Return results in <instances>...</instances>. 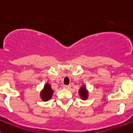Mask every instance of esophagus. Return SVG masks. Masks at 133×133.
I'll use <instances>...</instances> for the list:
<instances>
[{
  "instance_id": "34e87169",
  "label": "esophagus",
  "mask_w": 133,
  "mask_h": 133,
  "mask_svg": "<svg viewBox=\"0 0 133 133\" xmlns=\"http://www.w3.org/2000/svg\"><path fill=\"white\" fill-rule=\"evenodd\" d=\"M63 88L66 89H69L70 88V85H64L63 86Z\"/></svg>"
}]
</instances>
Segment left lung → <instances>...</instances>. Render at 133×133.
I'll return each instance as SVG.
<instances>
[{"mask_svg":"<svg viewBox=\"0 0 133 133\" xmlns=\"http://www.w3.org/2000/svg\"><path fill=\"white\" fill-rule=\"evenodd\" d=\"M79 95L81 96V97L83 98V100H85L88 97V92L87 89H86L85 87L84 86H83L79 90Z\"/></svg>","mask_w":133,"mask_h":133,"instance_id":"left-lung-1","label":"left lung"}]
</instances>
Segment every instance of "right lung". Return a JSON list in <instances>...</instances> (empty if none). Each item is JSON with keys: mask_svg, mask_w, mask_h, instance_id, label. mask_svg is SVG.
I'll return each instance as SVG.
<instances>
[{"mask_svg": "<svg viewBox=\"0 0 133 133\" xmlns=\"http://www.w3.org/2000/svg\"><path fill=\"white\" fill-rule=\"evenodd\" d=\"M52 93H53V90L51 89L50 85L49 84H46L44 87L43 90L41 92V98L44 101H47L51 98Z\"/></svg>", "mask_w": 133, "mask_h": 133, "instance_id": "1", "label": "right lung"}]
</instances>
